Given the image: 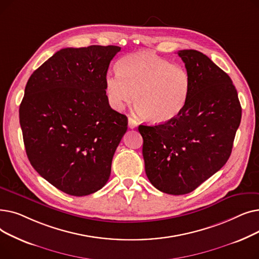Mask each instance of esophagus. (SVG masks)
Segmentation results:
<instances>
[{"label": "esophagus", "mask_w": 259, "mask_h": 259, "mask_svg": "<svg viewBox=\"0 0 259 259\" xmlns=\"http://www.w3.org/2000/svg\"><path fill=\"white\" fill-rule=\"evenodd\" d=\"M128 126H129L130 129H134V128H137L139 126V122H138L137 119H134L133 117L129 116L128 117Z\"/></svg>", "instance_id": "34e87169"}]
</instances>
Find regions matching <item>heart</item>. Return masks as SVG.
Listing matches in <instances>:
<instances>
[{"instance_id": "b5f03b06", "label": "heart", "mask_w": 259, "mask_h": 259, "mask_svg": "<svg viewBox=\"0 0 259 259\" xmlns=\"http://www.w3.org/2000/svg\"><path fill=\"white\" fill-rule=\"evenodd\" d=\"M118 73L109 72L105 90L109 105L120 111L133 99L137 110L153 122H165L185 108L191 78L185 67L151 51H138L121 59Z\"/></svg>"}]
</instances>
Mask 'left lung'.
I'll use <instances>...</instances> for the list:
<instances>
[{"label":"left lung","mask_w":259,"mask_h":259,"mask_svg":"<svg viewBox=\"0 0 259 259\" xmlns=\"http://www.w3.org/2000/svg\"><path fill=\"white\" fill-rule=\"evenodd\" d=\"M191 78L183 111L155 126L140 125L148 180L159 191L192 192L226 164L241 119V106L230 76L205 54L180 50Z\"/></svg>","instance_id":"left-lung-1"}]
</instances>
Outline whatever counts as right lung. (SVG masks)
Here are the masks:
<instances>
[{
  "label": "right lung",
  "instance_id": "add662e5",
  "mask_svg": "<svg viewBox=\"0 0 259 259\" xmlns=\"http://www.w3.org/2000/svg\"><path fill=\"white\" fill-rule=\"evenodd\" d=\"M118 46L64 48L31 74L20 125L34 170L61 191L84 196L109 180L128 118L107 100L105 78Z\"/></svg>",
  "mask_w": 259,
  "mask_h": 259
}]
</instances>
